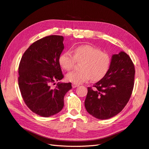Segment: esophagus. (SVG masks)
<instances>
[{
	"mask_svg": "<svg viewBox=\"0 0 149 149\" xmlns=\"http://www.w3.org/2000/svg\"><path fill=\"white\" fill-rule=\"evenodd\" d=\"M79 86V84H75V83H72V87H73V88H76V87Z\"/></svg>",
	"mask_w": 149,
	"mask_h": 149,
	"instance_id": "obj_1",
	"label": "esophagus"
}]
</instances>
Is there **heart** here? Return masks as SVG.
<instances>
[{
	"mask_svg": "<svg viewBox=\"0 0 149 149\" xmlns=\"http://www.w3.org/2000/svg\"><path fill=\"white\" fill-rule=\"evenodd\" d=\"M73 55L70 52H63L58 58V63L66 71L73 70L75 60L81 61L79 71H73L66 74L67 81L75 84H81L92 79H102L109 70L111 57L100 49L89 45H82L73 49Z\"/></svg>",
	"mask_w": 149,
	"mask_h": 149,
	"instance_id": "1",
	"label": "heart"
}]
</instances>
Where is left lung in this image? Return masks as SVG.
I'll return each mask as SVG.
<instances>
[{
	"instance_id": "8db88e82",
	"label": "left lung",
	"mask_w": 149,
	"mask_h": 149,
	"mask_svg": "<svg viewBox=\"0 0 149 149\" xmlns=\"http://www.w3.org/2000/svg\"><path fill=\"white\" fill-rule=\"evenodd\" d=\"M135 68L124 52L112 55L109 70L94 88H88L84 101L89 114L99 119L115 116L127 104L134 88Z\"/></svg>"
}]
</instances>
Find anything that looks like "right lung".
Listing matches in <instances>:
<instances>
[{"mask_svg":"<svg viewBox=\"0 0 149 149\" xmlns=\"http://www.w3.org/2000/svg\"><path fill=\"white\" fill-rule=\"evenodd\" d=\"M64 38L50 35L32 43L24 53L19 67V86L29 109L42 117L55 115L64 106V97L71 83L58 82L63 78L58 58L64 49Z\"/></svg>","mask_w":149,"mask_h":149,"instance_id":"1","label":"right lung"}]
</instances>
